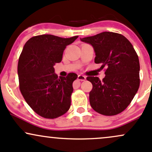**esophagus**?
I'll return each instance as SVG.
<instances>
[{
  "mask_svg": "<svg viewBox=\"0 0 152 152\" xmlns=\"http://www.w3.org/2000/svg\"><path fill=\"white\" fill-rule=\"evenodd\" d=\"M78 80H79V81H85L86 80V76H83V75H79L78 76Z\"/></svg>",
  "mask_w": 152,
  "mask_h": 152,
  "instance_id": "obj_1",
  "label": "esophagus"
}]
</instances>
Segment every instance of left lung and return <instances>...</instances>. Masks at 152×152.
Masks as SVG:
<instances>
[{
	"mask_svg": "<svg viewBox=\"0 0 152 152\" xmlns=\"http://www.w3.org/2000/svg\"><path fill=\"white\" fill-rule=\"evenodd\" d=\"M94 48L95 63L106 66L105 77L88 76L92 84L89 102L93 110L107 116L115 115L127 108L140 85L138 55L129 40L121 34L104 31L81 38Z\"/></svg>",
	"mask_w": 152,
	"mask_h": 152,
	"instance_id": "8db88e82",
	"label": "left lung"
}]
</instances>
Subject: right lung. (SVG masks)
<instances>
[{
  "mask_svg": "<svg viewBox=\"0 0 152 152\" xmlns=\"http://www.w3.org/2000/svg\"><path fill=\"white\" fill-rule=\"evenodd\" d=\"M78 38L51 34L34 36L26 42L18 63L19 89L25 101L37 114L54 119L67 113L71 106L73 82L76 73L58 78L54 65L61 62L66 46Z\"/></svg>",
  "mask_w": 152,
  "mask_h": 152,
  "instance_id": "add662e5",
  "label": "right lung"
}]
</instances>
